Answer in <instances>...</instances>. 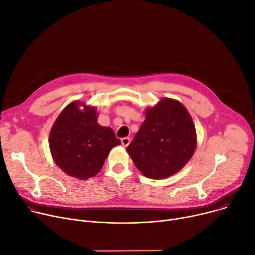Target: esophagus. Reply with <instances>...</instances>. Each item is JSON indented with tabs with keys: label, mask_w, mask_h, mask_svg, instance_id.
Masks as SVG:
<instances>
[{
	"label": "esophagus",
	"mask_w": 255,
	"mask_h": 255,
	"mask_svg": "<svg viewBox=\"0 0 255 255\" xmlns=\"http://www.w3.org/2000/svg\"><path fill=\"white\" fill-rule=\"evenodd\" d=\"M121 142H122V144H123V146H128L129 145V143H130V138L129 137H123L122 139H121Z\"/></svg>",
	"instance_id": "34e87169"
}]
</instances>
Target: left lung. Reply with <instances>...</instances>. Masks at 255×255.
Segmentation results:
<instances>
[{
  "mask_svg": "<svg viewBox=\"0 0 255 255\" xmlns=\"http://www.w3.org/2000/svg\"><path fill=\"white\" fill-rule=\"evenodd\" d=\"M197 146L192 117L179 101L163 98L145 111V120L127 151L146 177L163 179L178 172Z\"/></svg>",
  "mask_w": 255,
  "mask_h": 255,
  "instance_id": "8db88e82",
  "label": "left lung"
}]
</instances>
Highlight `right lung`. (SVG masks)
<instances>
[{"label": "right lung", "instance_id": "add662e5", "mask_svg": "<svg viewBox=\"0 0 255 255\" xmlns=\"http://www.w3.org/2000/svg\"><path fill=\"white\" fill-rule=\"evenodd\" d=\"M120 143L110 127L97 123L96 108L80 101L63 109L49 136L50 151L56 165L79 179L95 176L111 149Z\"/></svg>", "mask_w": 255, "mask_h": 255}]
</instances>
